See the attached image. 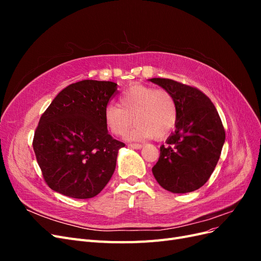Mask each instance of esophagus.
Returning <instances> with one entry per match:
<instances>
[{
    "mask_svg": "<svg viewBox=\"0 0 261 261\" xmlns=\"http://www.w3.org/2000/svg\"><path fill=\"white\" fill-rule=\"evenodd\" d=\"M128 146L130 148H134V149H140V148H143L144 145H141V144H129Z\"/></svg>",
    "mask_w": 261,
    "mask_h": 261,
    "instance_id": "1",
    "label": "esophagus"
}]
</instances>
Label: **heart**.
<instances>
[{
	"label": "heart",
	"instance_id": "b5f03b06",
	"mask_svg": "<svg viewBox=\"0 0 261 261\" xmlns=\"http://www.w3.org/2000/svg\"><path fill=\"white\" fill-rule=\"evenodd\" d=\"M107 128L115 136H122L134 122L128 139L163 138L175 127L177 107L174 97L165 89L146 85H133L118 99V107L109 105L103 112Z\"/></svg>",
	"mask_w": 261,
	"mask_h": 261
}]
</instances>
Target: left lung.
I'll return each instance as SVG.
<instances>
[{
  "label": "left lung",
  "instance_id": "8db88e82",
  "mask_svg": "<svg viewBox=\"0 0 261 261\" xmlns=\"http://www.w3.org/2000/svg\"><path fill=\"white\" fill-rule=\"evenodd\" d=\"M174 97L175 132L160 147L152 173L164 189L191 193L206 184L219 161L225 130L215 105L201 90L169 78H151Z\"/></svg>",
  "mask_w": 261,
  "mask_h": 261
}]
</instances>
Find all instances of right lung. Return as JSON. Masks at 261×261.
Returning <instances> with one entry per match:
<instances>
[{
	"instance_id": "1",
	"label": "right lung",
	"mask_w": 261,
	"mask_h": 261,
	"mask_svg": "<svg viewBox=\"0 0 261 261\" xmlns=\"http://www.w3.org/2000/svg\"><path fill=\"white\" fill-rule=\"evenodd\" d=\"M116 89L112 82L72 84L41 115L33 147L53 191L72 198H92L112 177L118 149L125 144L108 133L103 112Z\"/></svg>"
}]
</instances>
